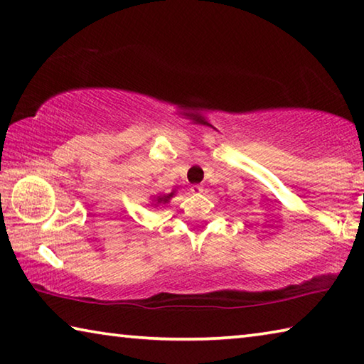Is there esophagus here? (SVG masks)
I'll return each mask as SVG.
<instances>
[{"label": "esophagus", "mask_w": 364, "mask_h": 364, "mask_svg": "<svg viewBox=\"0 0 364 364\" xmlns=\"http://www.w3.org/2000/svg\"><path fill=\"white\" fill-rule=\"evenodd\" d=\"M191 193H193V194H202V193H204V188L199 186V184H194V186L191 188Z\"/></svg>", "instance_id": "esophagus-1"}]
</instances>
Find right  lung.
Listing matches in <instances>:
<instances>
[{
	"instance_id": "right-lung-1",
	"label": "right lung",
	"mask_w": 364,
	"mask_h": 364,
	"mask_svg": "<svg viewBox=\"0 0 364 364\" xmlns=\"http://www.w3.org/2000/svg\"><path fill=\"white\" fill-rule=\"evenodd\" d=\"M173 194L175 193H170L168 196H164V197H159L157 199V202H167V200H170V197H173Z\"/></svg>"
}]
</instances>
